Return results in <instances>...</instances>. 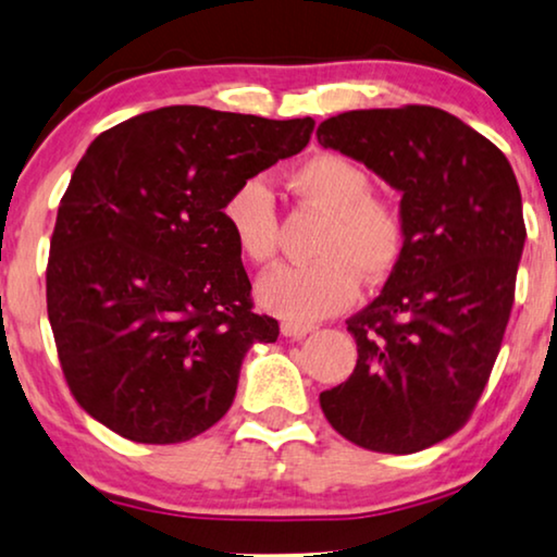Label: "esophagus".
Here are the masks:
<instances>
[{
	"mask_svg": "<svg viewBox=\"0 0 557 557\" xmlns=\"http://www.w3.org/2000/svg\"><path fill=\"white\" fill-rule=\"evenodd\" d=\"M309 332H314V324L288 322V319L284 324H281V334H284V337H288V339H304Z\"/></svg>",
	"mask_w": 557,
	"mask_h": 557,
	"instance_id": "obj_1",
	"label": "esophagus"
}]
</instances>
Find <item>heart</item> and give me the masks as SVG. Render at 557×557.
Returning <instances> with one entry per match:
<instances>
[{
	"mask_svg": "<svg viewBox=\"0 0 557 557\" xmlns=\"http://www.w3.org/2000/svg\"><path fill=\"white\" fill-rule=\"evenodd\" d=\"M288 185L330 212L314 263L276 265L258 281V299L288 322H317L349 307L360 292L357 271L377 281L393 271L403 250V223L391 205L372 200L362 166L339 154H317L296 166ZM223 220L238 253L269 263L276 253V208L263 180H246L227 195Z\"/></svg>",
	"mask_w": 557,
	"mask_h": 557,
	"instance_id": "obj_1",
	"label": "heart"
}]
</instances>
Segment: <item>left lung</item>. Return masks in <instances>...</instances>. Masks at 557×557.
Returning <instances> with one entry per match:
<instances>
[{
    "label": "left lung",
    "instance_id": "left-lung-1",
    "mask_svg": "<svg viewBox=\"0 0 557 557\" xmlns=\"http://www.w3.org/2000/svg\"><path fill=\"white\" fill-rule=\"evenodd\" d=\"M317 139L398 189L403 223L383 292L347 319L355 372L319 403L357 446L421 451L467 423L499 355L528 235L520 187L486 136L433 106L339 113Z\"/></svg>",
    "mask_w": 557,
    "mask_h": 557
}]
</instances>
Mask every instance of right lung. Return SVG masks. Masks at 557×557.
Instances as JSON below:
<instances>
[{
  "instance_id": "1",
  "label": "right lung",
  "mask_w": 557,
  "mask_h": 557,
  "mask_svg": "<svg viewBox=\"0 0 557 557\" xmlns=\"http://www.w3.org/2000/svg\"><path fill=\"white\" fill-rule=\"evenodd\" d=\"M314 119L166 106L98 134L58 208L48 317L75 400L136 444H180L233 406L278 322L250 311L223 220L240 182L309 144Z\"/></svg>"
}]
</instances>
